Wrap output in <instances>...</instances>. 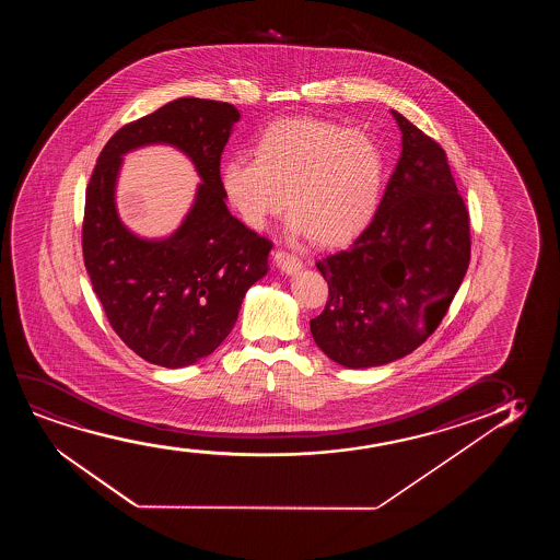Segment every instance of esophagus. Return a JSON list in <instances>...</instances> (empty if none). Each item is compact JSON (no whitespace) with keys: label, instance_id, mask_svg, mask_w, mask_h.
Here are the masks:
<instances>
[{"label":"esophagus","instance_id":"34e87169","mask_svg":"<svg viewBox=\"0 0 560 560\" xmlns=\"http://www.w3.org/2000/svg\"><path fill=\"white\" fill-rule=\"evenodd\" d=\"M273 261H276L277 268L281 269L287 276H294L302 269V260L296 258L294 254L284 253V250H277L273 254Z\"/></svg>","mask_w":560,"mask_h":560}]
</instances>
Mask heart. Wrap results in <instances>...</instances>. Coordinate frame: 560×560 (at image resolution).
Wrapping results in <instances>:
<instances>
[{
  "mask_svg": "<svg viewBox=\"0 0 560 560\" xmlns=\"http://www.w3.org/2000/svg\"><path fill=\"white\" fill-rule=\"evenodd\" d=\"M384 184L375 138L307 116L269 124L254 159L233 156L220 170L223 197L245 225L264 228L287 200L292 233L323 246L345 245L373 222Z\"/></svg>",
  "mask_w": 560,
  "mask_h": 560,
  "instance_id": "1",
  "label": "heart"
}]
</instances>
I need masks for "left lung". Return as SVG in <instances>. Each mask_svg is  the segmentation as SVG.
Here are the masks:
<instances>
[{
	"mask_svg": "<svg viewBox=\"0 0 560 560\" xmlns=\"http://www.w3.org/2000/svg\"><path fill=\"white\" fill-rule=\"evenodd\" d=\"M392 116L401 154L373 222L315 264L329 300L310 329L342 368H378L417 350L444 319L470 260L467 207L444 149Z\"/></svg>",
	"mask_w": 560,
	"mask_h": 560,
	"instance_id": "8db88e82",
	"label": "left lung"
}]
</instances>
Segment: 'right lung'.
<instances>
[{
	"label": "right lung",
	"mask_w": 560,
	"mask_h": 560,
	"mask_svg": "<svg viewBox=\"0 0 560 560\" xmlns=\"http://www.w3.org/2000/svg\"><path fill=\"white\" fill-rule=\"evenodd\" d=\"M238 118L222 101H172L108 139L85 191L82 248L93 292L124 345L161 368H187L214 352L246 291L268 273L271 241L231 215L220 185L223 147ZM151 144L174 145L201 177L178 230L156 240L133 234L115 208L122 156Z\"/></svg>",
	"instance_id": "1"
}]
</instances>
